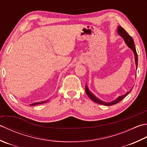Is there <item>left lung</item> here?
Masks as SVG:
<instances>
[{
  "label": "left lung",
  "mask_w": 147,
  "mask_h": 147,
  "mask_svg": "<svg viewBox=\"0 0 147 147\" xmlns=\"http://www.w3.org/2000/svg\"><path fill=\"white\" fill-rule=\"evenodd\" d=\"M117 30H118V33H119V35L123 37L126 44H127L128 47L130 48L134 52V57H135V62H136V68H137V67H138V55H137L136 48H135L134 43V41H133V38H132L131 36L129 35V34L124 29H123L121 26H119ZM131 90L129 92H127L125 94L123 95V96L119 97L117 99L113 100V101H111L110 102H106L105 101H102V100H100L99 99H98L97 97L95 96L93 94L91 93V92L89 91L87 86V85L85 86V92H86V93H87V96L90 97V99L91 100H92L93 101H94L95 102H97V103H98V104L102 105H105V106L113 105L117 104V103H118V102H119L120 100H122L125 97L127 96V95L129 94V92L131 91Z\"/></svg>",
  "instance_id": "1"
}]
</instances>
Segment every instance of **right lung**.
Masks as SVG:
<instances>
[{"instance_id":"right-lung-1","label":"right lung","mask_w":147,"mask_h":147,"mask_svg":"<svg viewBox=\"0 0 147 147\" xmlns=\"http://www.w3.org/2000/svg\"><path fill=\"white\" fill-rule=\"evenodd\" d=\"M47 100H46V101H42V102H35V103H33V104L30 105L31 106H33V105H39V104H42V103H45V102H47Z\"/></svg>"}]
</instances>
